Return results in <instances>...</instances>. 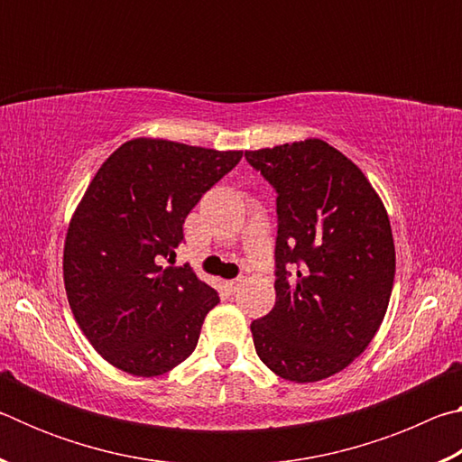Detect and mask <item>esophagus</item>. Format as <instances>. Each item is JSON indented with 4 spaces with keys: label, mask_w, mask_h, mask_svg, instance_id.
Instances as JSON below:
<instances>
[{
    "label": "esophagus",
    "mask_w": 462,
    "mask_h": 462,
    "mask_svg": "<svg viewBox=\"0 0 462 462\" xmlns=\"http://www.w3.org/2000/svg\"><path fill=\"white\" fill-rule=\"evenodd\" d=\"M238 283H240V279H228V281H224V287L228 289V291H234V289L238 287Z\"/></svg>",
    "instance_id": "1"
}]
</instances>
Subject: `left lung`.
<instances>
[{
    "label": "left lung",
    "instance_id": "8db88e82",
    "mask_svg": "<svg viewBox=\"0 0 462 462\" xmlns=\"http://www.w3.org/2000/svg\"><path fill=\"white\" fill-rule=\"evenodd\" d=\"M245 156L277 189L279 216L277 300L250 324L256 355L287 381L332 377L387 314L395 279L387 209L363 171L319 138Z\"/></svg>",
    "mask_w": 462,
    "mask_h": 462
}]
</instances>
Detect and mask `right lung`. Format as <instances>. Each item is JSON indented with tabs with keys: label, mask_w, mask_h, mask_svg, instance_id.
I'll return each mask as SVG.
<instances>
[{
	"label": "right lung",
	"mask_w": 462,
	"mask_h": 462,
	"mask_svg": "<svg viewBox=\"0 0 462 462\" xmlns=\"http://www.w3.org/2000/svg\"><path fill=\"white\" fill-rule=\"evenodd\" d=\"M242 151L162 138L116 148L69 222L62 279L85 338L116 369L169 373L189 356L220 297L189 264L162 267L183 242V224Z\"/></svg>",
	"instance_id": "obj_1"
}]
</instances>
